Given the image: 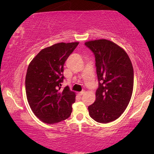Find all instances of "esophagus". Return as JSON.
<instances>
[{
    "mask_svg": "<svg viewBox=\"0 0 154 154\" xmlns=\"http://www.w3.org/2000/svg\"><path fill=\"white\" fill-rule=\"evenodd\" d=\"M84 93H85L84 91H82V92H79V93H78V94H79V96H82V95L84 94Z\"/></svg>",
    "mask_w": 154,
    "mask_h": 154,
    "instance_id": "esophagus-1",
    "label": "esophagus"
}]
</instances>
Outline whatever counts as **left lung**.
<instances>
[{"label":"left lung","instance_id":"obj_1","mask_svg":"<svg viewBox=\"0 0 154 154\" xmlns=\"http://www.w3.org/2000/svg\"><path fill=\"white\" fill-rule=\"evenodd\" d=\"M85 45L94 55L98 81L96 100L88 106L90 116L99 123H109L119 118L128 105L133 67L126 52L111 41H90Z\"/></svg>","mask_w":154,"mask_h":154}]
</instances>
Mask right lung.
Here are the masks:
<instances>
[{
	"instance_id": "add662e5",
	"label": "right lung",
	"mask_w": 154,
	"mask_h": 154,
	"mask_svg": "<svg viewBox=\"0 0 154 154\" xmlns=\"http://www.w3.org/2000/svg\"><path fill=\"white\" fill-rule=\"evenodd\" d=\"M79 43H59L41 50L29 64L26 76L28 102L35 116L47 124L69 118L75 94L61 89L64 64Z\"/></svg>"
}]
</instances>
